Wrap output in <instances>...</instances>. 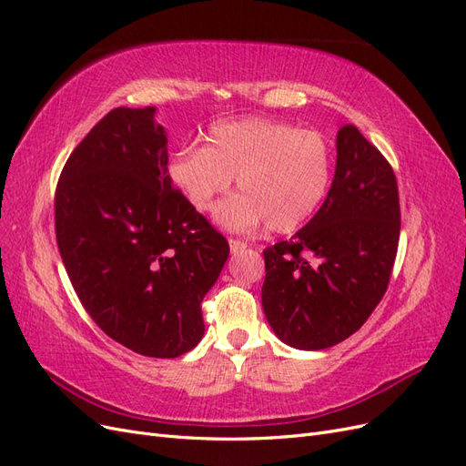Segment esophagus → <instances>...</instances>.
I'll return each instance as SVG.
<instances>
[{
  "label": "esophagus",
  "mask_w": 466,
  "mask_h": 466,
  "mask_svg": "<svg viewBox=\"0 0 466 466\" xmlns=\"http://www.w3.org/2000/svg\"><path fill=\"white\" fill-rule=\"evenodd\" d=\"M229 247H231V252H241L248 245H247V241H241V238H229Z\"/></svg>",
  "instance_id": "1"
}]
</instances>
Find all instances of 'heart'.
I'll list each match as a JSON object with an SVG mask.
<instances>
[{"mask_svg":"<svg viewBox=\"0 0 466 466\" xmlns=\"http://www.w3.org/2000/svg\"><path fill=\"white\" fill-rule=\"evenodd\" d=\"M204 147H180L168 161V178L196 211H208L237 178L241 194L223 202L218 221L233 231L266 223L291 233L311 219L332 187L334 149L313 130L272 118L209 126Z\"/></svg>","mask_w":466,"mask_h":466,"instance_id":"1","label":"heart"}]
</instances>
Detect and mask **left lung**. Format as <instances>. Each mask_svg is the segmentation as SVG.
<instances>
[{
  "label": "left lung",
  "instance_id": "left-lung-1",
  "mask_svg": "<svg viewBox=\"0 0 466 466\" xmlns=\"http://www.w3.org/2000/svg\"><path fill=\"white\" fill-rule=\"evenodd\" d=\"M327 200L289 241L264 248V315L286 344L324 350L361 329L389 288L400 235L397 177L354 124L336 137Z\"/></svg>",
  "mask_w": 466,
  "mask_h": 466
}]
</instances>
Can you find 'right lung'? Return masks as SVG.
Masks as SVG:
<instances>
[{"label": "right lung", "mask_w": 466, "mask_h": 466, "mask_svg": "<svg viewBox=\"0 0 466 466\" xmlns=\"http://www.w3.org/2000/svg\"><path fill=\"white\" fill-rule=\"evenodd\" d=\"M155 108H115L69 155L54 196L56 243L83 309L112 340L178 358L202 340V299L229 243L167 173Z\"/></svg>", "instance_id": "right-lung-1"}]
</instances>
